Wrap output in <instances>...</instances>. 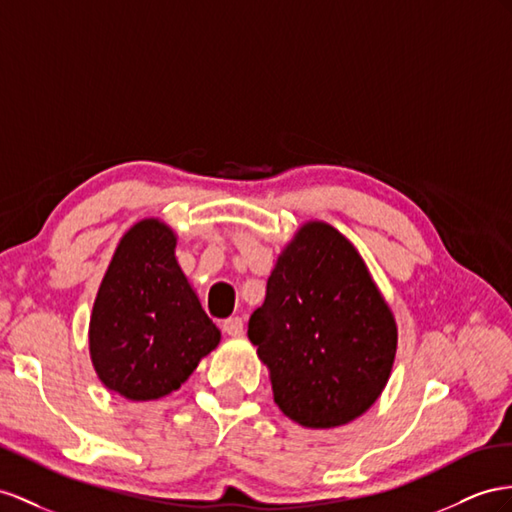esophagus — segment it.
<instances>
[{"mask_svg":"<svg viewBox=\"0 0 512 512\" xmlns=\"http://www.w3.org/2000/svg\"><path fill=\"white\" fill-rule=\"evenodd\" d=\"M222 331H225L231 337H240L244 333V320L238 318V316L227 318L225 322H222Z\"/></svg>","mask_w":512,"mask_h":512,"instance_id":"34e87169","label":"esophagus"}]
</instances>
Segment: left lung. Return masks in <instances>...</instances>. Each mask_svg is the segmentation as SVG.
<instances>
[{"label": "left lung", "mask_w": 512, "mask_h": 512, "mask_svg": "<svg viewBox=\"0 0 512 512\" xmlns=\"http://www.w3.org/2000/svg\"><path fill=\"white\" fill-rule=\"evenodd\" d=\"M248 339L279 409L300 426L335 428L381 396L398 331L357 248L331 225L307 222L274 266Z\"/></svg>", "instance_id": "left-lung-1"}]
</instances>
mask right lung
<instances>
[{"instance_id":"right-lung-1","label":"right lung","mask_w":512,"mask_h":512,"mask_svg":"<svg viewBox=\"0 0 512 512\" xmlns=\"http://www.w3.org/2000/svg\"><path fill=\"white\" fill-rule=\"evenodd\" d=\"M175 244L164 222H138L116 246L95 298L90 359L103 385L134 402L179 389L220 342Z\"/></svg>"}]
</instances>
